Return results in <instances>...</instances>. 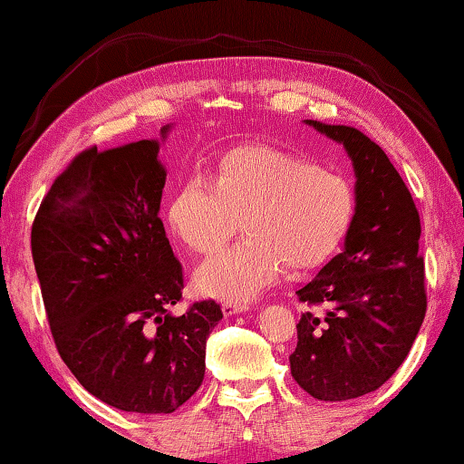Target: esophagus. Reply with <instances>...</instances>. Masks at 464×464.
Here are the masks:
<instances>
[{
    "label": "esophagus",
    "instance_id": "34e87169",
    "mask_svg": "<svg viewBox=\"0 0 464 464\" xmlns=\"http://www.w3.org/2000/svg\"><path fill=\"white\" fill-rule=\"evenodd\" d=\"M247 308H250V304H247V302H225V304H223V313H225L227 316L246 313Z\"/></svg>",
    "mask_w": 464,
    "mask_h": 464
}]
</instances>
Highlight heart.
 <instances>
[{"instance_id":"b5f03b06","label":"heart","mask_w":464,"mask_h":464,"mask_svg":"<svg viewBox=\"0 0 464 464\" xmlns=\"http://www.w3.org/2000/svg\"><path fill=\"white\" fill-rule=\"evenodd\" d=\"M356 212L350 181L306 158L266 145L220 156L208 179L191 172L172 191L166 220L189 250L210 254L237 229L246 237L206 260L199 294L237 302L265 292L294 271L319 266L348 235Z\"/></svg>"}]
</instances>
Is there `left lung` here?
Listing matches in <instances>:
<instances>
[{"mask_svg": "<svg viewBox=\"0 0 464 464\" xmlns=\"http://www.w3.org/2000/svg\"><path fill=\"white\" fill-rule=\"evenodd\" d=\"M354 166L356 212L343 250L298 289L306 310L289 356L304 392L342 402L382 387L404 362L427 310L420 218L390 158L354 127L306 121Z\"/></svg>", "mask_w": 464, "mask_h": 464, "instance_id": "1", "label": "left lung"}]
</instances>
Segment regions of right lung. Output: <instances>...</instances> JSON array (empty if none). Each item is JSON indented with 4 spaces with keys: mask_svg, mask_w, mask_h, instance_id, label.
I'll return each mask as SVG.
<instances>
[{
    "mask_svg": "<svg viewBox=\"0 0 464 464\" xmlns=\"http://www.w3.org/2000/svg\"><path fill=\"white\" fill-rule=\"evenodd\" d=\"M170 127H162L166 140ZM160 141L89 148L55 179L31 231L33 262L62 361L119 411L175 412L198 392L214 300L172 314L183 266L160 212Z\"/></svg>",
    "mask_w": 464,
    "mask_h": 464,
    "instance_id": "obj_1",
    "label": "right lung"
}]
</instances>
